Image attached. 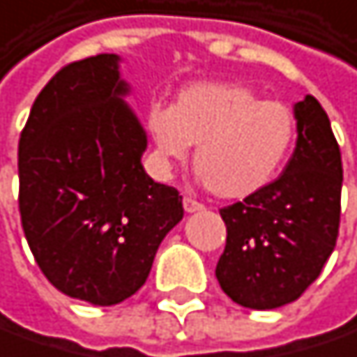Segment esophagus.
<instances>
[{"instance_id": "esophagus-1", "label": "esophagus", "mask_w": 357, "mask_h": 357, "mask_svg": "<svg viewBox=\"0 0 357 357\" xmlns=\"http://www.w3.org/2000/svg\"><path fill=\"white\" fill-rule=\"evenodd\" d=\"M183 207H185L187 213H195V211H201V209H203V205H201L199 201L193 199V197H185V199H183Z\"/></svg>"}]
</instances>
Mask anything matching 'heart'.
<instances>
[{
  "label": "heart",
  "instance_id": "obj_1",
  "mask_svg": "<svg viewBox=\"0 0 357 357\" xmlns=\"http://www.w3.org/2000/svg\"><path fill=\"white\" fill-rule=\"evenodd\" d=\"M148 133L162 174L197 146L201 185L218 197L245 199L282 170L296 137V116L278 100H261L245 84L197 82L183 88L172 107L150 109Z\"/></svg>",
  "mask_w": 357,
  "mask_h": 357
}]
</instances>
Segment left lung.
Wrapping results in <instances>:
<instances>
[{
  "label": "left lung",
  "instance_id": "left-lung-1",
  "mask_svg": "<svg viewBox=\"0 0 357 357\" xmlns=\"http://www.w3.org/2000/svg\"><path fill=\"white\" fill-rule=\"evenodd\" d=\"M296 148L263 191L220 209L226 248L215 278L236 304L271 310L302 296L333 252L341 213V152L321 102L294 105Z\"/></svg>",
  "mask_w": 357,
  "mask_h": 357
}]
</instances>
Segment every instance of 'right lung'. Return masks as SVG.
I'll return each instance as SVG.
<instances>
[{"mask_svg":"<svg viewBox=\"0 0 357 357\" xmlns=\"http://www.w3.org/2000/svg\"><path fill=\"white\" fill-rule=\"evenodd\" d=\"M129 94L119 55L69 63L36 96L18 144L28 246L57 290L94 306L146 284L185 213L178 191L144 170L148 135Z\"/></svg>","mask_w":357,"mask_h":357,"instance_id":"add662e5","label":"right lung"}]
</instances>
